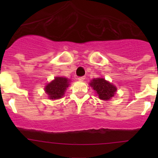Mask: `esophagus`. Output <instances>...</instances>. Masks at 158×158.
<instances>
[{
    "label": "esophagus",
    "mask_w": 158,
    "mask_h": 158,
    "mask_svg": "<svg viewBox=\"0 0 158 158\" xmlns=\"http://www.w3.org/2000/svg\"><path fill=\"white\" fill-rule=\"evenodd\" d=\"M78 79H79V81H83L84 79H85V76H80V77L78 78Z\"/></svg>",
    "instance_id": "1"
}]
</instances>
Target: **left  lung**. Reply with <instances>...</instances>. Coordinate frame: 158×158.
<instances>
[{
    "mask_svg": "<svg viewBox=\"0 0 158 158\" xmlns=\"http://www.w3.org/2000/svg\"><path fill=\"white\" fill-rule=\"evenodd\" d=\"M90 85L96 92L99 98L102 100L110 99L111 97L114 96L117 90L114 85L102 78L92 79L90 82Z\"/></svg>",
    "mask_w": 158,
    "mask_h": 158,
    "instance_id": "left-lung-1",
    "label": "left lung"
}]
</instances>
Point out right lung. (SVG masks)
<instances>
[{
  "label": "right lung",
  "instance_id": "1",
  "mask_svg": "<svg viewBox=\"0 0 158 158\" xmlns=\"http://www.w3.org/2000/svg\"><path fill=\"white\" fill-rule=\"evenodd\" d=\"M69 85V79L64 77H56L54 80L47 84L45 91L50 99L62 98L64 92Z\"/></svg>",
  "mask_w": 158,
  "mask_h": 158
}]
</instances>
